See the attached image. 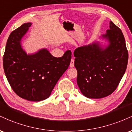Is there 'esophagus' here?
Instances as JSON below:
<instances>
[{
  "instance_id": "34e87169",
  "label": "esophagus",
  "mask_w": 132,
  "mask_h": 132,
  "mask_svg": "<svg viewBox=\"0 0 132 132\" xmlns=\"http://www.w3.org/2000/svg\"><path fill=\"white\" fill-rule=\"evenodd\" d=\"M69 66H70L71 68H73L74 66H75V60H74L73 58L71 59V63H70V65H69Z\"/></svg>"
}]
</instances>
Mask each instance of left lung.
<instances>
[{
	"mask_svg": "<svg viewBox=\"0 0 132 132\" xmlns=\"http://www.w3.org/2000/svg\"><path fill=\"white\" fill-rule=\"evenodd\" d=\"M102 38L108 42L102 47L99 42L76 48L74 51L77 83L81 93L90 99H101L116 90L126 71L128 60L124 36L112 22Z\"/></svg>",
	"mask_w": 132,
	"mask_h": 132,
	"instance_id": "left-lung-1",
	"label": "left lung"
}]
</instances>
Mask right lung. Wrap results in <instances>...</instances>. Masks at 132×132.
Masks as SVG:
<instances>
[{"instance_id": "add662e5", "label": "right lung", "mask_w": 132, "mask_h": 132, "mask_svg": "<svg viewBox=\"0 0 132 132\" xmlns=\"http://www.w3.org/2000/svg\"><path fill=\"white\" fill-rule=\"evenodd\" d=\"M31 23L21 25L10 33L3 57L6 78L16 95L27 101H43L49 97L53 89L70 64L71 51L62 57H54L46 48L27 54L21 40Z\"/></svg>"}]
</instances>
